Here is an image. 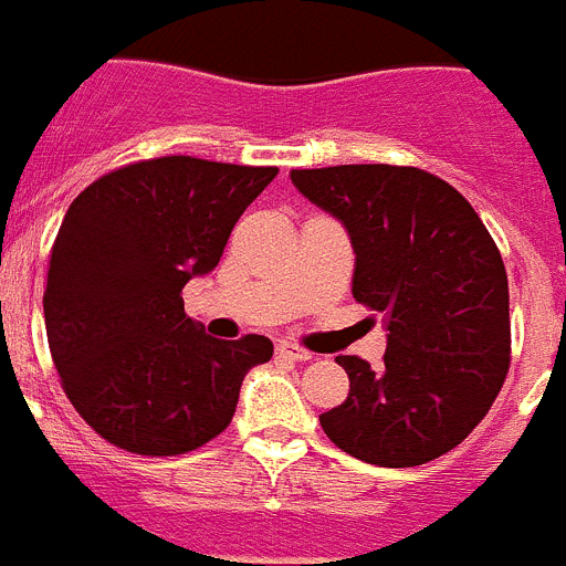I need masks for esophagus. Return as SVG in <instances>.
Here are the masks:
<instances>
[{"instance_id": "1", "label": "esophagus", "mask_w": 566, "mask_h": 566, "mask_svg": "<svg viewBox=\"0 0 566 566\" xmlns=\"http://www.w3.org/2000/svg\"><path fill=\"white\" fill-rule=\"evenodd\" d=\"M277 354L280 357L292 359V363H308V359H312V352H306V348H300V345L294 343H286V339L277 343Z\"/></svg>"}]
</instances>
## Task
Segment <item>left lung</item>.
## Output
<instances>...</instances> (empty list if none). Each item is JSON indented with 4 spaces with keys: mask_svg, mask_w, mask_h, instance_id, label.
I'll return each mask as SVG.
<instances>
[{
    "mask_svg": "<svg viewBox=\"0 0 566 566\" xmlns=\"http://www.w3.org/2000/svg\"><path fill=\"white\" fill-rule=\"evenodd\" d=\"M292 184L345 227L354 300L382 314L385 365L337 357L352 388L319 413L339 451L413 468L453 451L510 368L502 254L476 209L437 175L391 164L292 169Z\"/></svg>",
    "mask_w": 566,
    "mask_h": 566,
    "instance_id": "left-lung-1",
    "label": "left lung"
}]
</instances>
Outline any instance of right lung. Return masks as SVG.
Masks as SVG:
<instances>
[{"label": "right lung", "mask_w": 566, "mask_h": 566, "mask_svg": "<svg viewBox=\"0 0 566 566\" xmlns=\"http://www.w3.org/2000/svg\"><path fill=\"white\" fill-rule=\"evenodd\" d=\"M277 167L167 155L90 184L50 249L44 326L62 388L115 448L175 457L232 422L269 337L214 339L184 312V286L209 274L243 209Z\"/></svg>", "instance_id": "add662e5"}]
</instances>
